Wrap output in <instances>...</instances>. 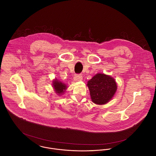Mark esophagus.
<instances>
[{
  "instance_id": "obj_1",
  "label": "esophagus",
  "mask_w": 156,
  "mask_h": 156,
  "mask_svg": "<svg viewBox=\"0 0 156 156\" xmlns=\"http://www.w3.org/2000/svg\"><path fill=\"white\" fill-rule=\"evenodd\" d=\"M82 79H83V77L81 74H76L74 77V80L75 81H82Z\"/></svg>"
}]
</instances>
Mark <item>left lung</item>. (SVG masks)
<instances>
[{
	"instance_id": "1",
	"label": "left lung",
	"mask_w": 156,
	"mask_h": 156,
	"mask_svg": "<svg viewBox=\"0 0 156 156\" xmlns=\"http://www.w3.org/2000/svg\"><path fill=\"white\" fill-rule=\"evenodd\" d=\"M90 95L93 103L105 105L108 103L115 95L117 85L111 76L98 73L88 82Z\"/></svg>"
}]
</instances>
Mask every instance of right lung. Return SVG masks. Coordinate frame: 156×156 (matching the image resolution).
Segmentation results:
<instances>
[{"label": "right lung", "instance_id": "obj_1", "mask_svg": "<svg viewBox=\"0 0 156 156\" xmlns=\"http://www.w3.org/2000/svg\"><path fill=\"white\" fill-rule=\"evenodd\" d=\"M53 87L56 91V93H57L58 95L62 94L67 88V85L66 84L56 79L53 81Z\"/></svg>", "mask_w": 156, "mask_h": 156}]
</instances>
